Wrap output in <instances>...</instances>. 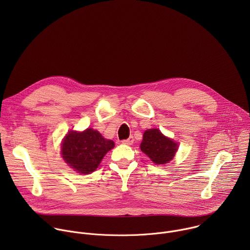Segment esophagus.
Instances as JSON below:
<instances>
[{
  "instance_id": "1",
  "label": "esophagus",
  "mask_w": 250,
  "mask_h": 250,
  "mask_svg": "<svg viewBox=\"0 0 250 250\" xmlns=\"http://www.w3.org/2000/svg\"><path fill=\"white\" fill-rule=\"evenodd\" d=\"M133 137L132 136H130V137H128L127 139H125V140H123L122 142L124 145H127V146H130V145H132L133 144Z\"/></svg>"
}]
</instances>
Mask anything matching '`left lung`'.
<instances>
[{"mask_svg": "<svg viewBox=\"0 0 250 250\" xmlns=\"http://www.w3.org/2000/svg\"><path fill=\"white\" fill-rule=\"evenodd\" d=\"M139 147L157 165L171 161L178 150L177 142L163 135L158 128L146 130Z\"/></svg>", "mask_w": 250, "mask_h": 250, "instance_id": "8db88e82", "label": "left lung"}]
</instances>
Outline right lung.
Masks as SVG:
<instances>
[{
  "mask_svg": "<svg viewBox=\"0 0 250 250\" xmlns=\"http://www.w3.org/2000/svg\"><path fill=\"white\" fill-rule=\"evenodd\" d=\"M114 146L113 140L104 138L93 128L81 132L70 130L62 141L61 155L70 168L80 174H90Z\"/></svg>",
  "mask_w": 250,
  "mask_h": 250,
  "instance_id": "right-lung-1",
  "label": "right lung"
}]
</instances>
